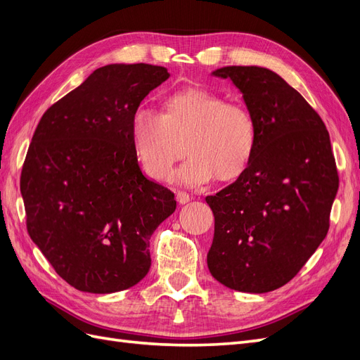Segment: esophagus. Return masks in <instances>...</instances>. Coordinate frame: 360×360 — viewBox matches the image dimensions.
<instances>
[{"label":"esophagus","instance_id":"1","mask_svg":"<svg viewBox=\"0 0 360 360\" xmlns=\"http://www.w3.org/2000/svg\"><path fill=\"white\" fill-rule=\"evenodd\" d=\"M191 200H192V198L189 197V193H186V192H177V201H179L180 205L189 202Z\"/></svg>","mask_w":360,"mask_h":360}]
</instances>
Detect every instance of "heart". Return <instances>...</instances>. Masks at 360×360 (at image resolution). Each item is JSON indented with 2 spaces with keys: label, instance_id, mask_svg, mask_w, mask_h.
<instances>
[{
  "label": "heart",
  "instance_id": "heart-1",
  "mask_svg": "<svg viewBox=\"0 0 360 360\" xmlns=\"http://www.w3.org/2000/svg\"><path fill=\"white\" fill-rule=\"evenodd\" d=\"M130 135L141 168L156 181L169 179L184 144L191 158L172 180L189 188L243 176L257 148V126L246 108L202 89L167 96L162 112L138 108Z\"/></svg>",
  "mask_w": 360,
  "mask_h": 360
}]
</instances>
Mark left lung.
<instances>
[{
	"instance_id": "obj_1",
	"label": "left lung",
	"mask_w": 360,
	"mask_h": 360,
	"mask_svg": "<svg viewBox=\"0 0 360 360\" xmlns=\"http://www.w3.org/2000/svg\"><path fill=\"white\" fill-rule=\"evenodd\" d=\"M212 75L242 93L257 148L243 176L205 198L214 216L207 266L228 288L269 292L296 276L328 234L340 186L329 132L274 70L226 66Z\"/></svg>"
}]
</instances>
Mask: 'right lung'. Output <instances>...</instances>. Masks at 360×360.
<instances>
[{
	"instance_id": "add662e5",
	"label": "right lung",
	"mask_w": 360,
	"mask_h": 360,
	"mask_svg": "<svg viewBox=\"0 0 360 360\" xmlns=\"http://www.w3.org/2000/svg\"><path fill=\"white\" fill-rule=\"evenodd\" d=\"M168 78L144 63L96 69L32 135L20 174L27 230L76 290L123 291L148 274L150 237L177 204L141 171L130 120Z\"/></svg>"
}]
</instances>
